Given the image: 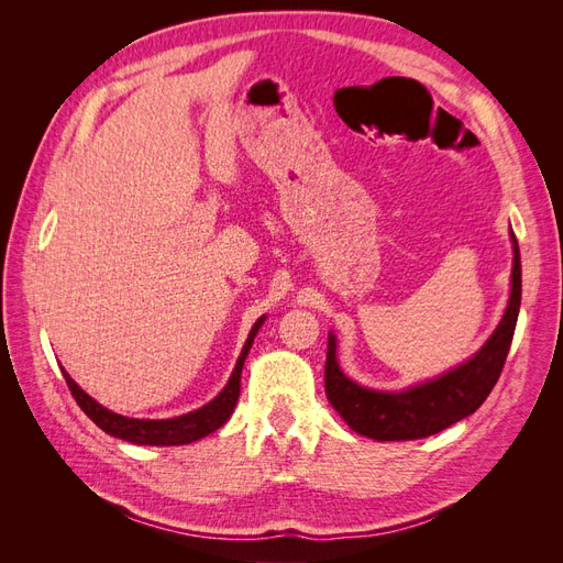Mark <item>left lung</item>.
Returning <instances> with one entry per match:
<instances>
[{
	"label": "left lung",
	"instance_id": "1",
	"mask_svg": "<svg viewBox=\"0 0 563 563\" xmlns=\"http://www.w3.org/2000/svg\"><path fill=\"white\" fill-rule=\"evenodd\" d=\"M515 242L512 294L503 321L488 343L472 360L432 383L411 387L406 391H376L352 383L335 362V335L329 333L327 371H323V389L335 411L356 434L376 441H408L437 434L451 428L453 422L472 416L479 408L490 389L496 387L509 345H512L515 327L521 305V258Z\"/></svg>",
	"mask_w": 563,
	"mask_h": 563
}]
</instances>
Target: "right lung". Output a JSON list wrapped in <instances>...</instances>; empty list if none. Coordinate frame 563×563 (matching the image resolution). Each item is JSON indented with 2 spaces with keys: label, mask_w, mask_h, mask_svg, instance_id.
Listing matches in <instances>:
<instances>
[{
  "label": "right lung",
  "mask_w": 563,
  "mask_h": 563,
  "mask_svg": "<svg viewBox=\"0 0 563 563\" xmlns=\"http://www.w3.org/2000/svg\"><path fill=\"white\" fill-rule=\"evenodd\" d=\"M265 321V317H261L255 321V327L249 333L246 345L240 354V360H236V366L232 371V376L225 385V389L220 391V395L209 401L207 406L197 408L192 413H185L172 420H139V418H124V416H117L108 408L100 406L98 401H93L87 391H84L67 373L63 371V378L70 387L75 401L79 404V408L84 413H87L100 430L117 437V439H124L131 441V444H143V446H180V444H192V441L207 437L211 432H216L220 424H225L228 418L232 416L236 399H240V383H242V368L246 362V354L253 345V338L258 333L261 323Z\"/></svg>",
  "instance_id": "1"
}]
</instances>
